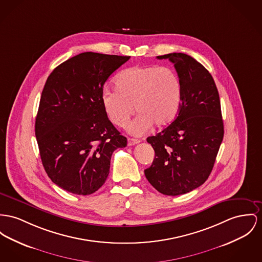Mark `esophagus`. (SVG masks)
<instances>
[{"mask_svg": "<svg viewBox=\"0 0 262 262\" xmlns=\"http://www.w3.org/2000/svg\"><path fill=\"white\" fill-rule=\"evenodd\" d=\"M140 143L139 139H134V138H128V146H134L136 144Z\"/></svg>", "mask_w": 262, "mask_h": 262, "instance_id": "34e87169", "label": "esophagus"}]
</instances>
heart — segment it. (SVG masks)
<instances>
[{
	"label": "heart",
	"mask_w": 262,
	"mask_h": 262,
	"mask_svg": "<svg viewBox=\"0 0 262 262\" xmlns=\"http://www.w3.org/2000/svg\"><path fill=\"white\" fill-rule=\"evenodd\" d=\"M115 88H106L101 103L109 120L124 127L134 113L138 116L130 124L135 135L146 133L153 125L162 129L177 118L183 98L178 73L168 67H133L115 79Z\"/></svg>",
	"instance_id": "obj_1"
}]
</instances>
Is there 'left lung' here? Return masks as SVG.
I'll use <instances>...</instances> for the list:
<instances>
[{"instance_id": "8db88e82", "label": "left lung", "mask_w": 262, "mask_h": 262, "mask_svg": "<svg viewBox=\"0 0 262 262\" xmlns=\"http://www.w3.org/2000/svg\"><path fill=\"white\" fill-rule=\"evenodd\" d=\"M157 58L174 63L183 98L174 121L147 138L155 158L144 173L158 192L179 195L202 186L213 168L224 139L221 101L212 76L192 56L174 53Z\"/></svg>"}]
</instances>
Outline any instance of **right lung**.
I'll return each instance as SVG.
<instances>
[{"label": "right lung", "mask_w": 262, "mask_h": 262, "mask_svg": "<svg viewBox=\"0 0 262 262\" xmlns=\"http://www.w3.org/2000/svg\"><path fill=\"white\" fill-rule=\"evenodd\" d=\"M129 58L79 53L55 68L47 79L35 137L47 174L68 192H96L109 174L112 153L127 145L105 113L101 93L108 77Z\"/></svg>", "instance_id": "add662e5"}]
</instances>
